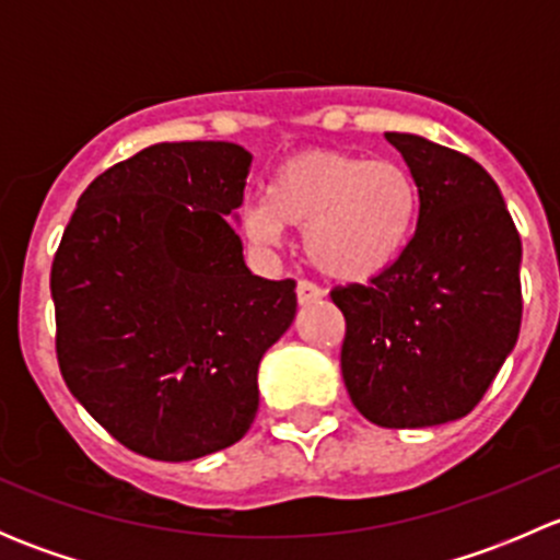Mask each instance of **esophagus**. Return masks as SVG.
<instances>
[{
    "instance_id": "obj_1",
    "label": "esophagus",
    "mask_w": 560,
    "mask_h": 560,
    "mask_svg": "<svg viewBox=\"0 0 560 560\" xmlns=\"http://www.w3.org/2000/svg\"><path fill=\"white\" fill-rule=\"evenodd\" d=\"M322 301V290L312 281H298V303L301 306H312V303Z\"/></svg>"
}]
</instances>
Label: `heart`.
Here are the masks:
<instances>
[{"label":"heart","mask_w":560,"mask_h":560,"mask_svg":"<svg viewBox=\"0 0 560 560\" xmlns=\"http://www.w3.org/2000/svg\"><path fill=\"white\" fill-rule=\"evenodd\" d=\"M420 195L393 160L341 151H301L281 162L265 197L244 211L254 246L279 248L287 228L303 230L316 270L336 281H365L398 259L415 230Z\"/></svg>","instance_id":"obj_1"}]
</instances>
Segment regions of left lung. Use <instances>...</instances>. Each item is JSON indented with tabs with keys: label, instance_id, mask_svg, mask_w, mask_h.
Instances as JSON below:
<instances>
[{
	"label": "left lung",
	"instance_id": "left-lung-1",
	"mask_svg": "<svg viewBox=\"0 0 560 560\" xmlns=\"http://www.w3.org/2000/svg\"><path fill=\"white\" fill-rule=\"evenodd\" d=\"M420 195L417 230L369 287H338L341 374L354 409L382 428L466 417L517 343L523 246L479 162L409 132H385Z\"/></svg>",
	"mask_w": 560,
	"mask_h": 560
}]
</instances>
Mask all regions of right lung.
<instances>
[{
  "label": "right lung",
  "mask_w": 560,
  "mask_h": 560,
  "mask_svg": "<svg viewBox=\"0 0 560 560\" xmlns=\"http://www.w3.org/2000/svg\"><path fill=\"white\" fill-rule=\"evenodd\" d=\"M252 154L156 143L89 184L50 268L56 354L78 404L135 453L195 460L252 428L262 354L295 281L244 262L235 208Z\"/></svg>",
  "instance_id": "right-lung-1"
}]
</instances>
